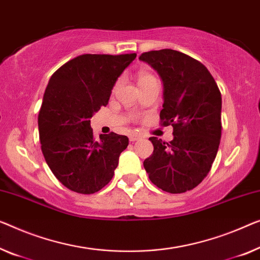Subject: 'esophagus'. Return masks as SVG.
Wrapping results in <instances>:
<instances>
[{
	"label": "esophagus",
	"mask_w": 260,
	"mask_h": 260,
	"mask_svg": "<svg viewBox=\"0 0 260 260\" xmlns=\"http://www.w3.org/2000/svg\"><path fill=\"white\" fill-rule=\"evenodd\" d=\"M139 139H140V137H139V135H135V134H131L129 135V140L131 141H138Z\"/></svg>",
	"instance_id": "obj_1"
}]
</instances>
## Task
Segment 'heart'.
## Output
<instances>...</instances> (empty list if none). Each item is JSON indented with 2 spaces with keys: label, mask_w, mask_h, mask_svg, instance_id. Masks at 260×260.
Here are the masks:
<instances>
[{
  "label": "heart",
  "mask_w": 260,
  "mask_h": 260,
  "mask_svg": "<svg viewBox=\"0 0 260 260\" xmlns=\"http://www.w3.org/2000/svg\"><path fill=\"white\" fill-rule=\"evenodd\" d=\"M138 79H139V85H143L148 83V81L155 80V77L148 72H140L138 76Z\"/></svg>",
  "instance_id": "obj_1"
}]
</instances>
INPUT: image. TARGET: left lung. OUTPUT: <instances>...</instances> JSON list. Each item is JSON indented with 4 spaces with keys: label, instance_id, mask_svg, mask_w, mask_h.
<instances>
[{
    "label": "left lung",
    "instance_id": "1",
    "mask_svg": "<svg viewBox=\"0 0 260 260\" xmlns=\"http://www.w3.org/2000/svg\"><path fill=\"white\" fill-rule=\"evenodd\" d=\"M164 81L161 126L172 125L174 139L149 138L153 154L143 161L149 180L170 193L197 187L210 172L218 150L222 96L214 77L197 59L172 49L143 52L139 58Z\"/></svg>",
    "mask_w": 260,
    "mask_h": 260
}]
</instances>
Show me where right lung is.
I'll list each match as a JSON object with an SVG mask.
<instances>
[{"mask_svg": "<svg viewBox=\"0 0 260 260\" xmlns=\"http://www.w3.org/2000/svg\"><path fill=\"white\" fill-rule=\"evenodd\" d=\"M126 55H81L57 70L38 114L42 153L58 181L90 195L112 180L128 138L111 132L96 141L91 118L106 106L118 77L135 59Z\"/></svg>", "mask_w": 260, "mask_h": 260, "instance_id": "1", "label": "right lung"}]
</instances>
